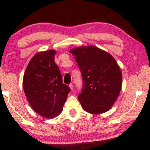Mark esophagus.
<instances>
[{"label": "esophagus", "mask_w": 150, "mask_h": 150, "mask_svg": "<svg viewBox=\"0 0 150 150\" xmlns=\"http://www.w3.org/2000/svg\"><path fill=\"white\" fill-rule=\"evenodd\" d=\"M69 88H70V89H71V90H73V89H74V85H73V84H72V83L69 84Z\"/></svg>", "instance_id": "34e87169"}]
</instances>
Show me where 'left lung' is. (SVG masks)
<instances>
[{"instance_id": "obj_1", "label": "left lung", "mask_w": 150, "mask_h": 150, "mask_svg": "<svg viewBox=\"0 0 150 150\" xmlns=\"http://www.w3.org/2000/svg\"><path fill=\"white\" fill-rule=\"evenodd\" d=\"M83 76V88L78 96L82 107L91 114L108 111L122 89V74L115 59L95 46L71 49Z\"/></svg>"}]
</instances>
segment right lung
<instances>
[{
	"label": "right lung",
	"mask_w": 150,
	"mask_h": 150,
	"mask_svg": "<svg viewBox=\"0 0 150 150\" xmlns=\"http://www.w3.org/2000/svg\"><path fill=\"white\" fill-rule=\"evenodd\" d=\"M56 51L38 52L30 59L23 77V88L34 111L48 119L61 112L70 88L63 83L54 62Z\"/></svg>",
	"instance_id": "right-lung-1"
}]
</instances>
